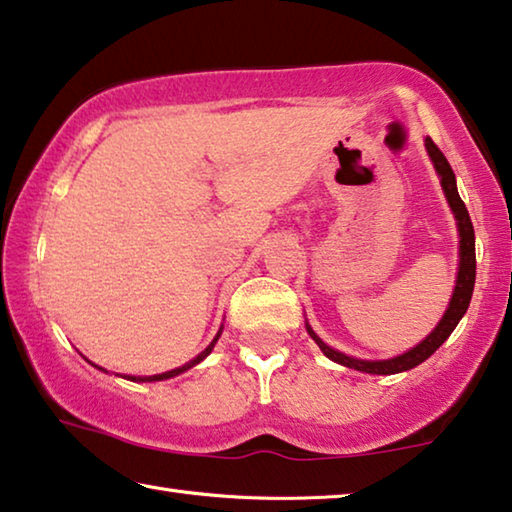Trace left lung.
Masks as SVG:
<instances>
[{"label": "left lung", "mask_w": 512, "mask_h": 512, "mask_svg": "<svg viewBox=\"0 0 512 512\" xmlns=\"http://www.w3.org/2000/svg\"><path fill=\"white\" fill-rule=\"evenodd\" d=\"M426 152L433 161L435 173H437V177H440L444 198H446V202H449L453 218H456V225H458V239H460L458 241V275H456V287H453L449 307H446L444 316L440 319V323L433 328L431 335H428L426 339H421V342L417 346H412L410 351L394 355V358H389V360H360V358H351V355H346L342 351H335V348L323 342V339L312 330L310 323L305 321L307 335L314 339L316 346L323 351V355L330 358L332 362L344 364V367H348V369L364 371V373H378V376H392V373L415 369L417 364L431 358L437 348H440L446 339H449V335L456 330L462 316H465L469 300H472L474 280H476V248H474L472 218H469L465 202H462L458 196L456 175H453L449 161H446L440 148H437L433 139H428V136H426Z\"/></svg>", "instance_id": "obj_1"}]
</instances>
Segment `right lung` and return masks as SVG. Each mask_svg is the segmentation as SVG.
<instances>
[{
	"label": "right lung",
	"instance_id": "1",
	"mask_svg": "<svg viewBox=\"0 0 512 512\" xmlns=\"http://www.w3.org/2000/svg\"><path fill=\"white\" fill-rule=\"evenodd\" d=\"M221 332H223V326H221V330L216 332V337L212 339V344H209L205 351H202L200 355H196V358H193L191 362H186V364H182V367H177V369H170V371H164V373H154V376H123V378H127V380H134V383H154V380H168V378H175V376H180V373H184V371H189L191 367H196V364H200L202 360L207 358L209 353L214 351V346H216V342H218V337H221ZM93 367H97V364H93ZM100 371H104V373H109L107 369H102V367H97ZM116 376H120V373H116Z\"/></svg>",
	"mask_w": 512,
	"mask_h": 512
}]
</instances>
